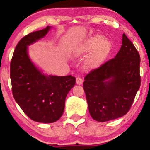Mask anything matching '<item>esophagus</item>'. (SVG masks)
I'll use <instances>...</instances> for the list:
<instances>
[{
	"mask_svg": "<svg viewBox=\"0 0 150 150\" xmlns=\"http://www.w3.org/2000/svg\"><path fill=\"white\" fill-rule=\"evenodd\" d=\"M82 82H83V80H82V78H81L80 77H77L76 78L77 85H82Z\"/></svg>",
	"mask_w": 150,
	"mask_h": 150,
	"instance_id": "obj_1",
	"label": "esophagus"
}]
</instances>
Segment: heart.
Wrapping results in <instances>:
<instances>
[{"label":"heart","instance_id":"obj_1","mask_svg":"<svg viewBox=\"0 0 150 150\" xmlns=\"http://www.w3.org/2000/svg\"><path fill=\"white\" fill-rule=\"evenodd\" d=\"M111 49V44L103 36L94 35L89 37L80 47L77 48L79 53H89L94 51L89 58V63L93 68L99 66L104 61Z\"/></svg>","mask_w":150,"mask_h":150}]
</instances>
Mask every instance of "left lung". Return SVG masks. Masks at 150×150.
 Returning <instances> with one entry per match:
<instances>
[{
    "label": "left lung",
    "instance_id": "obj_1",
    "mask_svg": "<svg viewBox=\"0 0 150 150\" xmlns=\"http://www.w3.org/2000/svg\"><path fill=\"white\" fill-rule=\"evenodd\" d=\"M140 63L138 51L123 34L116 57L85 77L83 88L93 119L105 122L128 112L140 87Z\"/></svg>",
    "mask_w": 150,
    "mask_h": 150
}]
</instances>
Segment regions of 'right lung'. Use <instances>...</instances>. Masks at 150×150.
<instances>
[{
	"instance_id": "obj_1",
	"label": "right lung",
	"mask_w": 150,
	"mask_h": 150,
	"mask_svg": "<svg viewBox=\"0 0 150 150\" xmlns=\"http://www.w3.org/2000/svg\"><path fill=\"white\" fill-rule=\"evenodd\" d=\"M50 27L31 32L20 39L10 62L12 92L15 100L29 118L51 123L61 118L67 94L75 85V77L44 75L32 63L27 46L44 37Z\"/></svg>"
}]
</instances>
